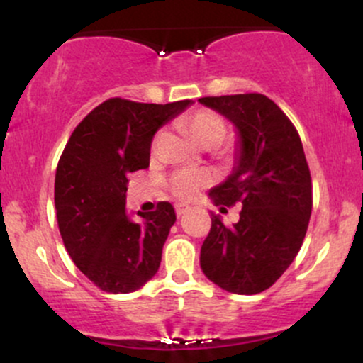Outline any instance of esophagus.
I'll list each match as a JSON object with an SVG mask.
<instances>
[{"label": "esophagus", "mask_w": 363, "mask_h": 363, "mask_svg": "<svg viewBox=\"0 0 363 363\" xmlns=\"http://www.w3.org/2000/svg\"><path fill=\"white\" fill-rule=\"evenodd\" d=\"M189 210V208H187L186 205H176V213H177V216H182L186 213V211Z\"/></svg>", "instance_id": "34e87169"}]
</instances>
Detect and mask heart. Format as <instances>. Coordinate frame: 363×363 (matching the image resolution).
<instances>
[{"mask_svg": "<svg viewBox=\"0 0 363 363\" xmlns=\"http://www.w3.org/2000/svg\"><path fill=\"white\" fill-rule=\"evenodd\" d=\"M182 131L201 148H213L222 143L225 135H227V124L222 116L216 114L215 111L199 109L187 114L184 119L179 123ZM210 174L203 170H182V172L174 174L170 179L174 194L182 199H189L210 182Z\"/></svg>", "mask_w": 363, "mask_h": 363, "instance_id": "b5f03b06", "label": "heart"}]
</instances>
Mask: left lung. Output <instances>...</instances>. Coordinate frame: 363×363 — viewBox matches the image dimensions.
<instances>
[{
	"instance_id": "1",
	"label": "left lung",
	"mask_w": 363,
	"mask_h": 363,
	"mask_svg": "<svg viewBox=\"0 0 363 363\" xmlns=\"http://www.w3.org/2000/svg\"><path fill=\"white\" fill-rule=\"evenodd\" d=\"M199 104L237 129L232 174L208 194L215 205H242L239 222L232 227L211 215L199 264L220 289L259 294L286 272L309 225L312 182L301 136L266 95L203 97Z\"/></svg>"
}]
</instances>
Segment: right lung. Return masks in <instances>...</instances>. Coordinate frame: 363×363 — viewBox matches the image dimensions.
<instances>
[{
    "instance_id": "1",
    "label": "right lung",
    "mask_w": 363,
    "mask_h": 363,
    "mask_svg": "<svg viewBox=\"0 0 363 363\" xmlns=\"http://www.w3.org/2000/svg\"><path fill=\"white\" fill-rule=\"evenodd\" d=\"M191 101L141 104L109 99L74 128L60 158L54 205L66 251L77 268L109 294L141 289L158 272L176 211H126L128 174L147 169L155 133Z\"/></svg>"
}]
</instances>
